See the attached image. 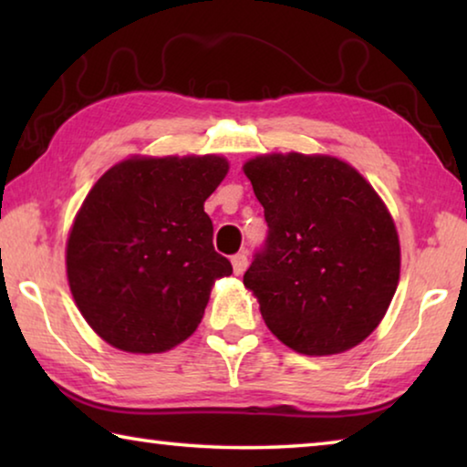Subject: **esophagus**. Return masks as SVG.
I'll use <instances>...</instances> for the list:
<instances>
[{
	"label": "esophagus",
	"instance_id": "34e87169",
	"mask_svg": "<svg viewBox=\"0 0 467 467\" xmlns=\"http://www.w3.org/2000/svg\"><path fill=\"white\" fill-rule=\"evenodd\" d=\"M231 262H233V270H234L236 275H241L244 270H247V265H249L247 255H244V253H236V255H233Z\"/></svg>",
	"mask_w": 467,
	"mask_h": 467
}]
</instances>
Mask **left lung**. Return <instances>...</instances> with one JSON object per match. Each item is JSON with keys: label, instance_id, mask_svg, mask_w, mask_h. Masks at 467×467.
<instances>
[{"label": "left lung", "instance_id": "left-lung-1", "mask_svg": "<svg viewBox=\"0 0 467 467\" xmlns=\"http://www.w3.org/2000/svg\"><path fill=\"white\" fill-rule=\"evenodd\" d=\"M267 236L243 275L272 334L309 357L373 334L400 282V239L381 197L334 156L244 162Z\"/></svg>", "mask_w": 467, "mask_h": 467}]
</instances>
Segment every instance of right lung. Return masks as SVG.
<instances>
[{
  "instance_id": "1",
  "label": "right lung",
  "mask_w": 467,
  "mask_h": 467,
  "mask_svg": "<svg viewBox=\"0 0 467 467\" xmlns=\"http://www.w3.org/2000/svg\"><path fill=\"white\" fill-rule=\"evenodd\" d=\"M226 172L216 154L133 156L94 183L69 231L66 265L78 309L105 342L167 352L200 326L214 282L233 274L203 212Z\"/></svg>"
}]
</instances>
